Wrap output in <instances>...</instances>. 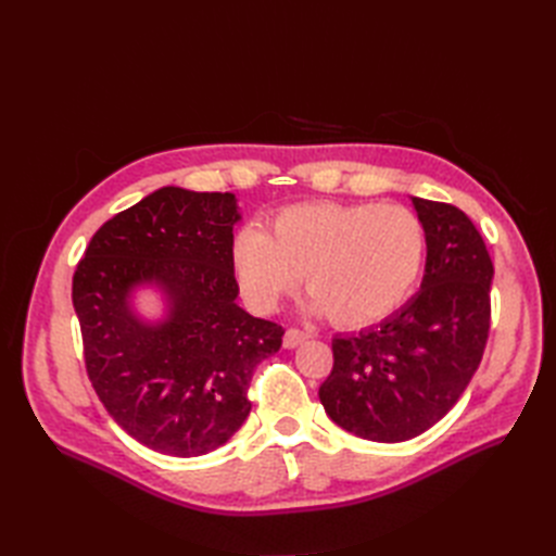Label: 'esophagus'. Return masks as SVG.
I'll return each mask as SVG.
<instances>
[{"mask_svg":"<svg viewBox=\"0 0 556 556\" xmlns=\"http://www.w3.org/2000/svg\"><path fill=\"white\" fill-rule=\"evenodd\" d=\"M304 341H308V333L306 331H301L296 327H290L288 331H285V339H282L285 348H296V345H301Z\"/></svg>","mask_w":556,"mask_h":556,"instance_id":"obj_1","label":"esophagus"}]
</instances>
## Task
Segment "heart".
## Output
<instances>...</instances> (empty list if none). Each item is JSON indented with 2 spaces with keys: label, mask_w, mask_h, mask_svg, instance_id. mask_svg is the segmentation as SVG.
Wrapping results in <instances>:
<instances>
[{
  "label": "heart",
  "mask_w": 556,
  "mask_h": 556,
  "mask_svg": "<svg viewBox=\"0 0 556 556\" xmlns=\"http://www.w3.org/2000/svg\"><path fill=\"white\" fill-rule=\"evenodd\" d=\"M427 257L422 217L401 204H296L271 233L245 225L231 262L248 304L271 313L306 276L311 308L339 327H366L408 296Z\"/></svg>",
  "instance_id": "1"
}]
</instances>
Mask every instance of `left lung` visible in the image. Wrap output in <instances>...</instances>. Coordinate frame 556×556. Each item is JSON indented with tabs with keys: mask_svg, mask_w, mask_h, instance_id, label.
<instances>
[{
	"mask_svg": "<svg viewBox=\"0 0 556 556\" xmlns=\"http://www.w3.org/2000/svg\"><path fill=\"white\" fill-rule=\"evenodd\" d=\"M427 229V274L406 306L376 329L333 339V366L319 384L327 415L376 443L431 429L478 371L492 325L494 264L470 217L413 197Z\"/></svg>",
	"mask_w": 556,
	"mask_h": 556,
	"instance_id": "left-lung-1",
	"label": "left lung"
}]
</instances>
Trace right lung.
<instances>
[{
    "label": "right lung",
    "mask_w": 556,
    "mask_h": 556,
    "mask_svg": "<svg viewBox=\"0 0 556 556\" xmlns=\"http://www.w3.org/2000/svg\"><path fill=\"white\" fill-rule=\"evenodd\" d=\"M229 192L162 188L94 231L74 271L86 371L131 439L172 457L225 445L252 408L250 380L285 329L237 306ZM155 279L173 299L164 326L130 315L126 294Z\"/></svg>",
    "instance_id": "right-lung-1"
}]
</instances>
